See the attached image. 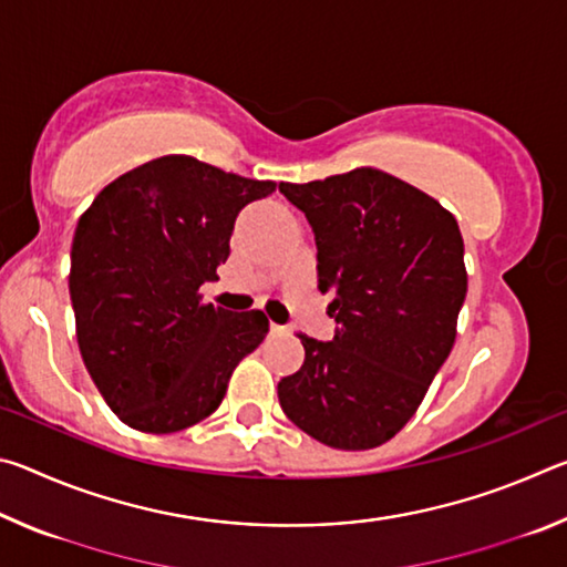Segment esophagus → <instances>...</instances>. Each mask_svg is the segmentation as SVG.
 I'll return each instance as SVG.
<instances>
[{
  "mask_svg": "<svg viewBox=\"0 0 567 567\" xmlns=\"http://www.w3.org/2000/svg\"><path fill=\"white\" fill-rule=\"evenodd\" d=\"M270 330L277 334V332H285V328L282 324H277V322H270Z\"/></svg>",
  "mask_w": 567,
  "mask_h": 567,
  "instance_id": "obj_1",
  "label": "esophagus"
}]
</instances>
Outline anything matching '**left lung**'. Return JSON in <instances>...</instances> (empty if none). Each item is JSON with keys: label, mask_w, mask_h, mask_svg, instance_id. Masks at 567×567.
I'll return each mask as SVG.
<instances>
[{"label": "left lung", "mask_w": 567, "mask_h": 567, "mask_svg": "<svg viewBox=\"0 0 567 567\" xmlns=\"http://www.w3.org/2000/svg\"><path fill=\"white\" fill-rule=\"evenodd\" d=\"M318 245V287L340 324L330 342L297 334L302 368L277 385L285 415L338 450H370L415 415L443 368L465 302L455 217L382 169L280 182Z\"/></svg>", "instance_id": "obj_1"}]
</instances>
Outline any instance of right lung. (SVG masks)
<instances>
[{"label": "right lung", "mask_w": 567, "mask_h": 567, "mask_svg": "<svg viewBox=\"0 0 567 567\" xmlns=\"http://www.w3.org/2000/svg\"><path fill=\"white\" fill-rule=\"evenodd\" d=\"M187 155L124 172L84 209L70 297L84 368L124 425L177 433L219 408L245 354L270 330L262 310L203 302L229 257L235 219L275 192Z\"/></svg>", "instance_id": "add662e5"}]
</instances>
